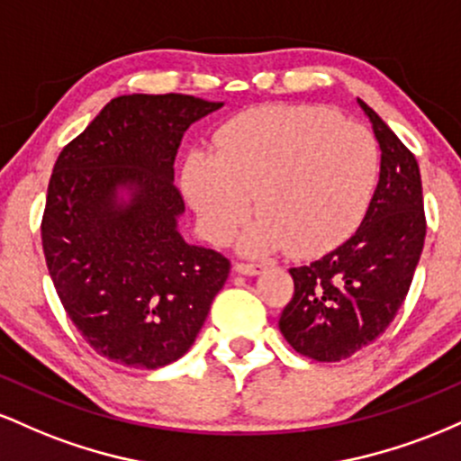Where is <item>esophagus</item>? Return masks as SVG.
<instances>
[{
    "mask_svg": "<svg viewBox=\"0 0 461 461\" xmlns=\"http://www.w3.org/2000/svg\"><path fill=\"white\" fill-rule=\"evenodd\" d=\"M234 271L236 273H242V275H260L267 271V264H260V262H236L234 264Z\"/></svg>",
    "mask_w": 461,
    "mask_h": 461,
    "instance_id": "34e87169",
    "label": "esophagus"
}]
</instances>
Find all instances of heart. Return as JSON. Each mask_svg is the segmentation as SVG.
I'll return each mask as SVG.
<instances>
[{"label":"heart","instance_id":"heart-1","mask_svg":"<svg viewBox=\"0 0 461 461\" xmlns=\"http://www.w3.org/2000/svg\"><path fill=\"white\" fill-rule=\"evenodd\" d=\"M219 153L190 151L182 184L214 242L247 221L249 253H330L353 236L377 188L379 145L364 125L319 105H260L216 134Z\"/></svg>","mask_w":461,"mask_h":461}]
</instances>
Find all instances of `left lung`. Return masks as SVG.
Masks as SVG:
<instances>
[{
    "instance_id": "obj_1",
    "label": "left lung",
    "mask_w": 461,
    "mask_h": 461,
    "mask_svg": "<svg viewBox=\"0 0 461 461\" xmlns=\"http://www.w3.org/2000/svg\"><path fill=\"white\" fill-rule=\"evenodd\" d=\"M382 149V171L357 231L308 267L290 268L294 294L279 316L288 345L340 362L377 340L399 312L425 245L418 162L373 108L357 99Z\"/></svg>"
}]
</instances>
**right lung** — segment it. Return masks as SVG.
I'll list each match as a JSON object with an SVG mask.
<instances>
[{
  "label": "right lung",
  "instance_id": "add662e5",
  "mask_svg": "<svg viewBox=\"0 0 461 461\" xmlns=\"http://www.w3.org/2000/svg\"><path fill=\"white\" fill-rule=\"evenodd\" d=\"M223 104L121 95L54 164L41 238L67 316L102 357L160 368L193 347L231 264L177 231L173 186L186 131ZM131 199H118V190Z\"/></svg>",
  "mask_w": 461,
  "mask_h": 461
}]
</instances>
